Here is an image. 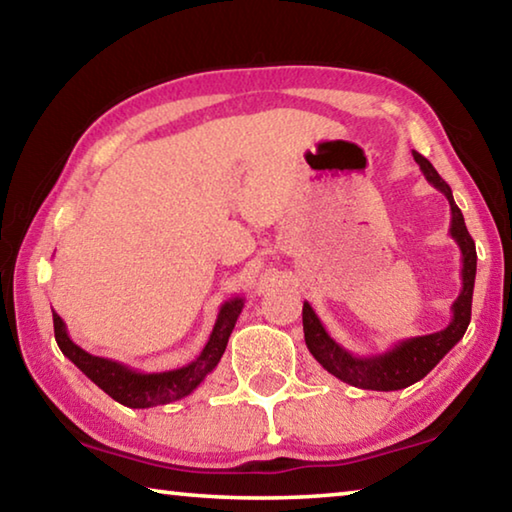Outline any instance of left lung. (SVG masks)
<instances>
[{"mask_svg": "<svg viewBox=\"0 0 512 512\" xmlns=\"http://www.w3.org/2000/svg\"><path fill=\"white\" fill-rule=\"evenodd\" d=\"M412 157L421 168V173L428 182H431L437 191L444 193L451 207V239L458 243L462 253V289L458 298L451 305V323L440 332L433 335H421L412 339H403V342L394 344L389 351L380 355H369V358H360L346 351L342 344L328 335L323 323L310 303H303V330H305V344L314 355V360L321 364L323 369L332 376L360 389H376V392H394V389L410 387L417 383L431 371L437 362H440L446 353L456 346L472 319V296H474V280H476V246L474 239L469 237L465 218L453 200L451 186L446 184L431 161L421 157L419 152L412 150Z\"/></svg>", "mask_w": 512, "mask_h": 512, "instance_id": "8db88e82", "label": "left lung"}]
</instances>
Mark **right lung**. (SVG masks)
<instances>
[{
	"instance_id": "right-lung-1",
	"label": "right lung",
	"mask_w": 512,
	"mask_h": 512,
	"mask_svg": "<svg viewBox=\"0 0 512 512\" xmlns=\"http://www.w3.org/2000/svg\"><path fill=\"white\" fill-rule=\"evenodd\" d=\"M243 310V298H230L225 300L218 310L216 323L212 335H209L205 348L193 362L184 364L180 369L159 371V373H145L139 369L127 367L123 362L100 358V355H91L84 348L72 342L68 335V328L63 319L56 312H52L54 319V337L59 344L61 353L75 364V367L86 373L93 383L107 392L113 401L127 405V408H154V405H166L173 401H180L189 396L209 373L216 369L221 362L227 339H230L234 323H237L239 314Z\"/></svg>"
}]
</instances>
